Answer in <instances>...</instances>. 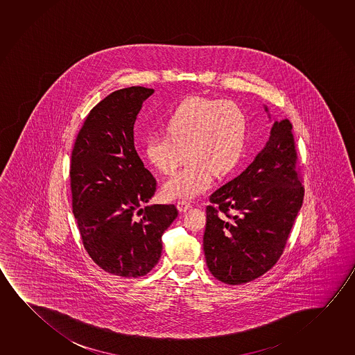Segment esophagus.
Returning a JSON list of instances; mask_svg holds the SVG:
<instances>
[{
	"label": "esophagus",
	"mask_w": 355,
	"mask_h": 355,
	"mask_svg": "<svg viewBox=\"0 0 355 355\" xmlns=\"http://www.w3.org/2000/svg\"><path fill=\"white\" fill-rule=\"evenodd\" d=\"M191 207V202H186V200H180V202H177V209L180 210V213H186L187 210H189Z\"/></svg>",
	"instance_id": "esophagus-1"
}]
</instances>
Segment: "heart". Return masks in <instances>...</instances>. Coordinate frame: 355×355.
I'll use <instances>...</instances> for the list:
<instances>
[{
    "instance_id": "heart-1",
    "label": "heart",
    "mask_w": 355,
    "mask_h": 355,
    "mask_svg": "<svg viewBox=\"0 0 355 355\" xmlns=\"http://www.w3.org/2000/svg\"><path fill=\"white\" fill-rule=\"evenodd\" d=\"M167 134L145 142L148 162L162 175H172L184 159L186 167L167 180L168 199H191L207 191L214 173L223 177L235 168L245 148L247 120L231 101L191 97L175 108L166 123Z\"/></svg>"
}]
</instances>
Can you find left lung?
<instances>
[{
	"label": "left lung",
	"instance_id": "left-lung-1",
	"mask_svg": "<svg viewBox=\"0 0 355 355\" xmlns=\"http://www.w3.org/2000/svg\"><path fill=\"white\" fill-rule=\"evenodd\" d=\"M291 129L288 119L274 121L253 162L210 196L202 245L210 273L223 283L259 278L283 254L305 193Z\"/></svg>",
	"mask_w": 355,
	"mask_h": 355
}]
</instances>
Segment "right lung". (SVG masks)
Here are the masks:
<instances>
[{
    "label": "right lung",
    "instance_id": "add662e5",
    "mask_svg": "<svg viewBox=\"0 0 355 355\" xmlns=\"http://www.w3.org/2000/svg\"><path fill=\"white\" fill-rule=\"evenodd\" d=\"M153 88H123L93 107L72 150V213L93 262L124 278L142 277L162 253L175 205L148 204L156 180L134 146V124Z\"/></svg>",
    "mask_w": 355,
    "mask_h": 355
}]
</instances>
